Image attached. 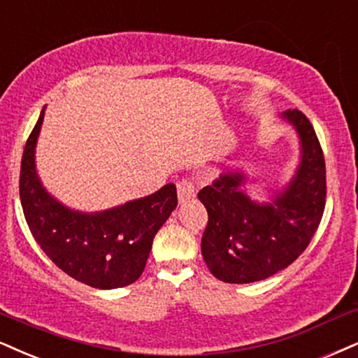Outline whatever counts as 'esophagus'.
Segmentation results:
<instances>
[{"label":"esophagus","instance_id":"34e87169","mask_svg":"<svg viewBox=\"0 0 358 358\" xmlns=\"http://www.w3.org/2000/svg\"><path fill=\"white\" fill-rule=\"evenodd\" d=\"M178 197L180 204H186V202L192 201L196 197V187L189 179H182L178 182Z\"/></svg>","mask_w":358,"mask_h":358}]
</instances>
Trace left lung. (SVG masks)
Returning a JSON list of instances; mask_svg holds the SVG:
<instances>
[{"instance_id":"obj_1","label":"left lung","mask_w":358,"mask_h":358,"mask_svg":"<svg viewBox=\"0 0 358 358\" xmlns=\"http://www.w3.org/2000/svg\"><path fill=\"white\" fill-rule=\"evenodd\" d=\"M294 127L301 157L292 179L257 202L242 191L244 171L222 172L197 197L209 214L201 250L210 273L227 284L264 280L294 262L319 227L325 207V161L310 121L297 109L280 114Z\"/></svg>"}]
</instances>
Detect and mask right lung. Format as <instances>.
<instances>
[{"mask_svg":"<svg viewBox=\"0 0 358 358\" xmlns=\"http://www.w3.org/2000/svg\"><path fill=\"white\" fill-rule=\"evenodd\" d=\"M44 109L21 159L20 197L29 231L61 271L94 289H117L143 273L154 236L178 206L174 184L151 196L98 213L64 206L43 186L36 171V144Z\"/></svg>","mask_w":358,"mask_h":358,"instance_id":"obj_1","label":"right lung"}]
</instances>
